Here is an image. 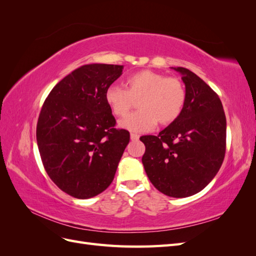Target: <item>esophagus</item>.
I'll return each instance as SVG.
<instances>
[{
  "label": "esophagus",
  "instance_id": "1",
  "mask_svg": "<svg viewBox=\"0 0 256 256\" xmlns=\"http://www.w3.org/2000/svg\"><path fill=\"white\" fill-rule=\"evenodd\" d=\"M138 138H140V136L136 134H130V138H131V140H132V141L138 140Z\"/></svg>",
  "mask_w": 256,
  "mask_h": 256
}]
</instances>
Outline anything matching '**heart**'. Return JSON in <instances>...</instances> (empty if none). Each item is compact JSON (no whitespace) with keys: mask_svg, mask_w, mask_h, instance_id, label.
<instances>
[{"mask_svg":"<svg viewBox=\"0 0 256 256\" xmlns=\"http://www.w3.org/2000/svg\"><path fill=\"white\" fill-rule=\"evenodd\" d=\"M127 90L112 84L104 92V99L116 116H125L138 102L140 111L127 115L120 126L134 132H147L160 122L170 125L180 118L187 100L182 82L173 76L152 70H141L128 76Z\"/></svg>","mask_w":256,"mask_h":256,"instance_id":"b5f03b06","label":"heart"}]
</instances>
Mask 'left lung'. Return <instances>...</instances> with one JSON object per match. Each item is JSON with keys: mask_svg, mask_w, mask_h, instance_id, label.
Here are the masks:
<instances>
[{"mask_svg": "<svg viewBox=\"0 0 256 256\" xmlns=\"http://www.w3.org/2000/svg\"><path fill=\"white\" fill-rule=\"evenodd\" d=\"M182 74L187 92L184 110L158 136H144L142 164L150 182L164 194L187 198L203 190L226 154V118L219 96L194 72Z\"/></svg>", "mask_w": 256, "mask_h": 256, "instance_id": "left-lung-1", "label": "left lung"}]
</instances>
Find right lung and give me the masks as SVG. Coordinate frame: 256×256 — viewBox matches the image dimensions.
Returning a JSON list of instances; mask_svg holds the SVG:
<instances>
[{"label":"right lung","instance_id":"obj_1","mask_svg":"<svg viewBox=\"0 0 256 256\" xmlns=\"http://www.w3.org/2000/svg\"><path fill=\"white\" fill-rule=\"evenodd\" d=\"M122 65H83L62 79L44 100L36 138L42 164L52 182L67 194L90 198L113 182L129 143L116 129L104 99Z\"/></svg>","mask_w":256,"mask_h":256}]
</instances>
